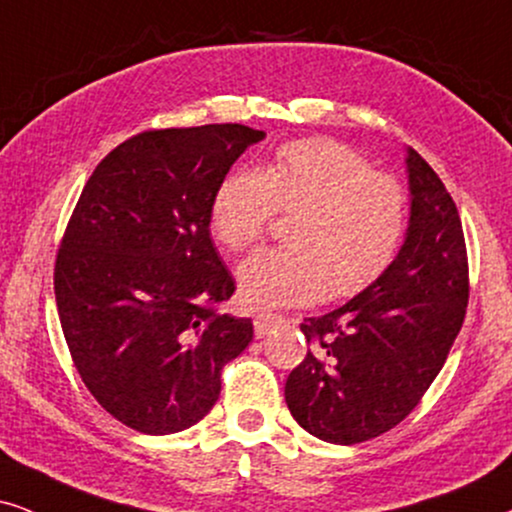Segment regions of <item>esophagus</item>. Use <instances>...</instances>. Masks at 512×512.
Here are the masks:
<instances>
[{
    "mask_svg": "<svg viewBox=\"0 0 512 512\" xmlns=\"http://www.w3.org/2000/svg\"><path fill=\"white\" fill-rule=\"evenodd\" d=\"M278 323H281V319H278L276 314H257L255 316V335L257 338H264L271 328H276Z\"/></svg>",
    "mask_w": 512,
    "mask_h": 512,
    "instance_id": "esophagus-1",
    "label": "esophagus"
}]
</instances>
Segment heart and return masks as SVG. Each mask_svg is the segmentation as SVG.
Listing matches in <instances>:
<instances>
[{
  "label": "heart",
  "mask_w": 512,
  "mask_h": 512,
  "mask_svg": "<svg viewBox=\"0 0 512 512\" xmlns=\"http://www.w3.org/2000/svg\"><path fill=\"white\" fill-rule=\"evenodd\" d=\"M276 210L295 212L290 245L255 252L238 269L252 309L361 293L394 262L409 224L399 181L328 139L290 141L264 170L226 172L210 198V231L226 250H248Z\"/></svg>",
  "instance_id": "b5f03b06"
}]
</instances>
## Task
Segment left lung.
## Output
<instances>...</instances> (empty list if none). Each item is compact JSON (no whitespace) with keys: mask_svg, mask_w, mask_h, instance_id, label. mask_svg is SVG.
Wrapping results in <instances>:
<instances>
[{"mask_svg":"<svg viewBox=\"0 0 512 512\" xmlns=\"http://www.w3.org/2000/svg\"><path fill=\"white\" fill-rule=\"evenodd\" d=\"M406 238L371 286L304 319L312 349L286 380V404L309 435L359 444L399 425L442 371L468 307L461 217L437 172L406 148Z\"/></svg>","mask_w":512,"mask_h":512,"instance_id":"8db88e82","label":"left lung"}]
</instances>
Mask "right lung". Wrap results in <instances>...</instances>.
Wrapping results in <instances>:
<instances>
[{
	"label": "right lung",
	"instance_id": "obj_1",
	"mask_svg": "<svg viewBox=\"0 0 512 512\" xmlns=\"http://www.w3.org/2000/svg\"><path fill=\"white\" fill-rule=\"evenodd\" d=\"M264 132L148 129L96 165L56 255L63 335L94 399L144 435L210 413L252 321L219 312L236 283L210 238V198Z\"/></svg>",
	"mask_w": 512,
	"mask_h": 512
}]
</instances>
